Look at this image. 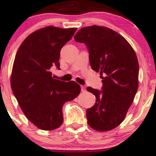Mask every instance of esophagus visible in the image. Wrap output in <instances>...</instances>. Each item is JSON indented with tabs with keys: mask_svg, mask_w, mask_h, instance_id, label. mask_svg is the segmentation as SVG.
Masks as SVG:
<instances>
[{
	"mask_svg": "<svg viewBox=\"0 0 156 156\" xmlns=\"http://www.w3.org/2000/svg\"><path fill=\"white\" fill-rule=\"evenodd\" d=\"M81 90H82V92L86 91V87L85 86H81Z\"/></svg>",
	"mask_w": 156,
	"mask_h": 156,
	"instance_id": "obj_1",
	"label": "esophagus"
}]
</instances>
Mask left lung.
<instances>
[{
  "label": "left lung",
  "instance_id": "obj_1",
  "mask_svg": "<svg viewBox=\"0 0 156 156\" xmlns=\"http://www.w3.org/2000/svg\"><path fill=\"white\" fill-rule=\"evenodd\" d=\"M74 39L87 46L91 68L103 80L101 91L87 89L96 96L94 105L87 110L88 125L99 132L113 129L125 119L138 89L136 53L125 38L105 27H83Z\"/></svg>",
  "mask_w": 156,
  "mask_h": 156
}]
</instances>
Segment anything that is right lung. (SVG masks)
I'll return each instance as SVG.
<instances>
[{
	"label": "right lung",
	"instance_id": "add662e5",
	"mask_svg": "<svg viewBox=\"0 0 156 156\" xmlns=\"http://www.w3.org/2000/svg\"><path fill=\"white\" fill-rule=\"evenodd\" d=\"M76 28L49 26L29 34L20 45L11 74V88L21 109L31 123L51 131L63 122L62 106L80 93L74 81L54 80L50 69H60V52Z\"/></svg>",
	"mask_w": 156,
	"mask_h": 156
}]
</instances>
